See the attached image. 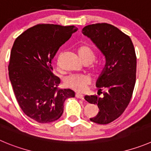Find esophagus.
I'll use <instances>...</instances> for the list:
<instances>
[{
    "label": "esophagus",
    "instance_id": "esophagus-1",
    "mask_svg": "<svg viewBox=\"0 0 151 151\" xmlns=\"http://www.w3.org/2000/svg\"><path fill=\"white\" fill-rule=\"evenodd\" d=\"M76 97H77V98H79V99H84L83 95L82 94H80V93H77V94H76Z\"/></svg>",
    "mask_w": 151,
    "mask_h": 151
}]
</instances>
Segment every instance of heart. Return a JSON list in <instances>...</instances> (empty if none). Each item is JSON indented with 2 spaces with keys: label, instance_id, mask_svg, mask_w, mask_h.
<instances>
[{
  "label": "heart",
  "instance_id": "heart-1",
  "mask_svg": "<svg viewBox=\"0 0 151 151\" xmlns=\"http://www.w3.org/2000/svg\"><path fill=\"white\" fill-rule=\"evenodd\" d=\"M80 58L83 63L91 64L95 60V53L94 50L86 45H83L77 49ZM105 68V63L102 61L97 62L91 65V71L95 74H100ZM64 83L68 88L77 91H83L91 83V78L83 74H70L64 79Z\"/></svg>",
  "mask_w": 151,
  "mask_h": 151
}]
</instances>
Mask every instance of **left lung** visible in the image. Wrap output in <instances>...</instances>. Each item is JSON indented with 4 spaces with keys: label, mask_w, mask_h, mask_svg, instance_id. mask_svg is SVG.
I'll return each mask as SVG.
<instances>
[{
    "label": "left lung",
    "mask_w": 151,
    "mask_h": 151,
    "mask_svg": "<svg viewBox=\"0 0 151 151\" xmlns=\"http://www.w3.org/2000/svg\"><path fill=\"white\" fill-rule=\"evenodd\" d=\"M82 33L105 56V68L96 82L98 93H103L104 97L86 95L85 99L99 108L98 115L90 120L106 124L122 115L133 95L136 78L134 46L129 36L109 24L88 25ZM102 90L106 91L102 93Z\"/></svg>",
    "instance_id": "obj_1"
}]
</instances>
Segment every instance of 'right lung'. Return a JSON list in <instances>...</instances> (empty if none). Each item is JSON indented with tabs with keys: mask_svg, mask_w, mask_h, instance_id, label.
Listing matches in <instances>:
<instances>
[{
	"mask_svg": "<svg viewBox=\"0 0 151 151\" xmlns=\"http://www.w3.org/2000/svg\"><path fill=\"white\" fill-rule=\"evenodd\" d=\"M77 30L74 26L42 24L27 29L14 42L9 80L21 109L39 123L59 119L65 100L75 96L70 88H58L60 79L52 72V60Z\"/></svg>",
	"mask_w": 151,
	"mask_h": 151,
	"instance_id": "right-lung-1",
	"label": "right lung"
}]
</instances>
